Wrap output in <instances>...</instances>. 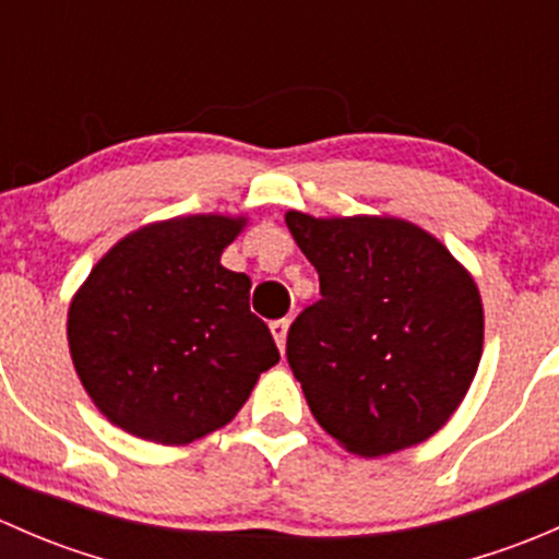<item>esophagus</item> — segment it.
Masks as SVG:
<instances>
[{"mask_svg":"<svg viewBox=\"0 0 559 559\" xmlns=\"http://www.w3.org/2000/svg\"><path fill=\"white\" fill-rule=\"evenodd\" d=\"M286 330H289V321H286V319H278V321H273V324H270V332H273V337H275V343H278L281 352L286 348Z\"/></svg>","mask_w":559,"mask_h":559,"instance_id":"esophagus-1","label":"esophagus"}]
</instances>
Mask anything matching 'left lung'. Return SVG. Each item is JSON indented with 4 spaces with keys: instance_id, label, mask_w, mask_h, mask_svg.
<instances>
[{
    "instance_id": "obj_1",
    "label": "left lung",
    "mask_w": 559,
    "mask_h": 559,
    "mask_svg": "<svg viewBox=\"0 0 559 559\" xmlns=\"http://www.w3.org/2000/svg\"><path fill=\"white\" fill-rule=\"evenodd\" d=\"M286 227L319 273L286 359L311 414L343 449L381 456L436 436L471 389L484 346L476 281L403 218H313Z\"/></svg>"
}]
</instances>
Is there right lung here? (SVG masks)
Here are the masks:
<instances>
[{
    "instance_id": "obj_1",
    "label": "right lung",
    "mask_w": 559,
    "mask_h": 559,
    "mask_svg": "<svg viewBox=\"0 0 559 559\" xmlns=\"http://www.w3.org/2000/svg\"><path fill=\"white\" fill-rule=\"evenodd\" d=\"M243 224L207 213L140 227L72 297L67 341L78 379L129 436L180 447L218 430L281 359L248 308L251 278L222 264Z\"/></svg>"
}]
</instances>
